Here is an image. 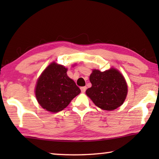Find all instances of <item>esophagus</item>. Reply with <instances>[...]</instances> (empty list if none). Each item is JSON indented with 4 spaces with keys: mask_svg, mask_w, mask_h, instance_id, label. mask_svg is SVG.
Wrapping results in <instances>:
<instances>
[{
    "mask_svg": "<svg viewBox=\"0 0 159 159\" xmlns=\"http://www.w3.org/2000/svg\"><path fill=\"white\" fill-rule=\"evenodd\" d=\"M86 89H87V88L85 87V86H83V87H81L80 88V90H81L82 93H85Z\"/></svg>",
    "mask_w": 159,
    "mask_h": 159,
    "instance_id": "obj_1",
    "label": "esophagus"
}]
</instances>
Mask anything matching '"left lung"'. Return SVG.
Instances as JSON below:
<instances>
[{
    "label": "left lung",
    "instance_id": "8db88e82",
    "mask_svg": "<svg viewBox=\"0 0 159 159\" xmlns=\"http://www.w3.org/2000/svg\"><path fill=\"white\" fill-rule=\"evenodd\" d=\"M92 87L86 90L87 95L97 107L112 111L121 106L128 94V85L123 75L111 68L102 72L94 69L90 76Z\"/></svg>",
    "mask_w": 159,
    "mask_h": 159
}]
</instances>
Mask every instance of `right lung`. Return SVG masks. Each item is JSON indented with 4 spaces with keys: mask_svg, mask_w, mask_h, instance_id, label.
<instances>
[{
    "mask_svg": "<svg viewBox=\"0 0 159 159\" xmlns=\"http://www.w3.org/2000/svg\"><path fill=\"white\" fill-rule=\"evenodd\" d=\"M67 68L51 63L37 80L35 93L39 104L44 109L52 113L63 110L75 97L80 88L67 76Z\"/></svg>",
    "mask_w": 159,
    "mask_h": 159,
    "instance_id": "add662e5",
    "label": "right lung"
}]
</instances>
